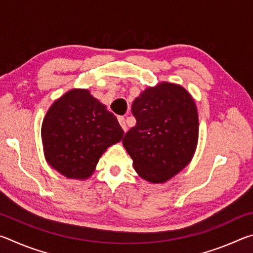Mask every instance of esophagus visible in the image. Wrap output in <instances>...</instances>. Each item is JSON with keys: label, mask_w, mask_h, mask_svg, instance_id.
Masks as SVG:
<instances>
[{"label": "esophagus", "mask_w": 253, "mask_h": 253, "mask_svg": "<svg viewBox=\"0 0 253 253\" xmlns=\"http://www.w3.org/2000/svg\"><path fill=\"white\" fill-rule=\"evenodd\" d=\"M118 122H119V124H121V126L123 127L124 131H127V125H126L125 118H124L123 116H119V117H118Z\"/></svg>", "instance_id": "1"}]
</instances>
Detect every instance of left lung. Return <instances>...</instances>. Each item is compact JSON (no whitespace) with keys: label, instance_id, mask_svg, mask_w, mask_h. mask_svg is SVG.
Masks as SVG:
<instances>
[{"label":"left lung","instance_id":"obj_1","mask_svg":"<svg viewBox=\"0 0 253 253\" xmlns=\"http://www.w3.org/2000/svg\"><path fill=\"white\" fill-rule=\"evenodd\" d=\"M136 125L123 138L134 169L151 183H164L194 155L199 137L195 101L182 85L149 87L131 105Z\"/></svg>","mask_w":253,"mask_h":253}]
</instances>
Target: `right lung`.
<instances>
[{
    "instance_id": "1",
    "label": "right lung",
    "mask_w": 253,
    "mask_h": 253,
    "mask_svg": "<svg viewBox=\"0 0 253 253\" xmlns=\"http://www.w3.org/2000/svg\"><path fill=\"white\" fill-rule=\"evenodd\" d=\"M123 136L116 116L87 89H72L55 100L41 127L46 162L77 179L91 176L102 154Z\"/></svg>"
}]
</instances>
